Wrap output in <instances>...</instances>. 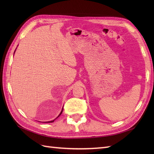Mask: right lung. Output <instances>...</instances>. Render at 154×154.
<instances>
[{"label": "right lung", "mask_w": 154, "mask_h": 154, "mask_svg": "<svg viewBox=\"0 0 154 154\" xmlns=\"http://www.w3.org/2000/svg\"><path fill=\"white\" fill-rule=\"evenodd\" d=\"M15 52H14V53H15ZM62 112H63V109H62V111H61V112H60V114L58 115V117H57V118H58L59 117V116H60V115H61V114L62 113ZM57 118H56V119H57ZM55 119H54V120H53V121H51V122H45V123H53V122H54V121Z\"/></svg>", "instance_id": "1"}]
</instances>
